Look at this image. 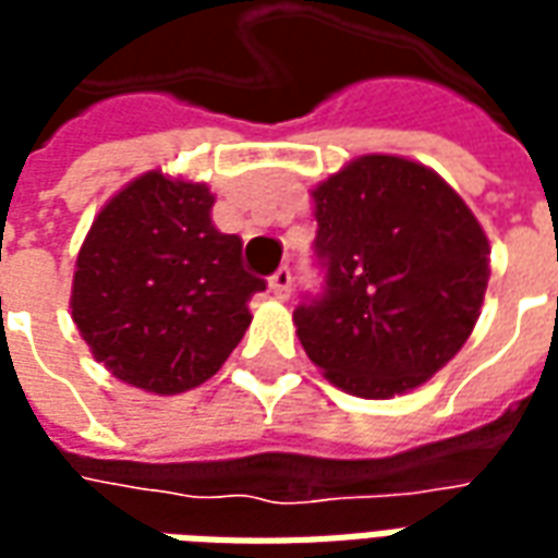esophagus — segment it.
I'll return each mask as SVG.
<instances>
[{
  "label": "esophagus",
  "instance_id": "obj_1",
  "mask_svg": "<svg viewBox=\"0 0 558 558\" xmlns=\"http://www.w3.org/2000/svg\"><path fill=\"white\" fill-rule=\"evenodd\" d=\"M268 290L275 292V299H290V292H292V271L290 268H278L271 278H268Z\"/></svg>",
  "mask_w": 558,
  "mask_h": 558
}]
</instances>
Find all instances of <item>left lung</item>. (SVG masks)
<instances>
[{
  "label": "left lung",
  "mask_w": 558,
  "mask_h": 558,
  "mask_svg": "<svg viewBox=\"0 0 558 558\" xmlns=\"http://www.w3.org/2000/svg\"><path fill=\"white\" fill-rule=\"evenodd\" d=\"M311 196L326 290L295 307V335L355 398L407 395L472 335L490 242L451 184L398 155L350 160Z\"/></svg>",
  "instance_id": "left-lung-1"
}]
</instances>
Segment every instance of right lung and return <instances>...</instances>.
Instances as JSON below:
<instances>
[{"label": "right lung", "instance_id": "1", "mask_svg": "<svg viewBox=\"0 0 558 558\" xmlns=\"http://www.w3.org/2000/svg\"><path fill=\"white\" fill-rule=\"evenodd\" d=\"M203 182L143 172L98 211L77 254L71 316L92 355L128 386L182 395L218 374L266 290L242 239L211 223Z\"/></svg>", "mask_w": 558, "mask_h": 558}]
</instances>
